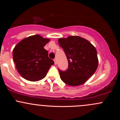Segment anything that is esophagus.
Instances as JSON below:
<instances>
[{
	"label": "esophagus",
	"instance_id": "esophagus-1",
	"mask_svg": "<svg viewBox=\"0 0 120 120\" xmlns=\"http://www.w3.org/2000/svg\"><path fill=\"white\" fill-rule=\"evenodd\" d=\"M53 61H54V63H55V65L57 64V59H55L54 60H53Z\"/></svg>",
	"mask_w": 120,
	"mask_h": 120
}]
</instances>
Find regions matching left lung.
I'll use <instances>...</instances> for the list:
<instances>
[{
	"label": "left lung",
	"mask_w": 120,
	"mask_h": 120,
	"mask_svg": "<svg viewBox=\"0 0 120 120\" xmlns=\"http://www.w3.org/2000/svg\"><path fill=\"white\" fill-rule=\"evenodd\" d=\"M58 41L68 61V69L65 71L59 69L61 80L71 86L86 82L98 66L95 47L87 40L78 36L61 38Z\"/></svg>",
	"instance_id": "obj_1"
}]
</instances>
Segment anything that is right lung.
<instances>
[{"label":"right lung","mask_w":120,"mask_h":120,"mask_svg":"<svg viewBox=\"0 0 120 120\" xmlns=\"http://www.w3.org/2000/svg\"><path fill=\"white\" fill-rule=\"evenodd\" d=\"M49 39L40 35L24 38L15 47L13 59L19 74L26 80L38 81L45 77L54 62L44 46Z\"/></svg>","instance_id":"obj_1"}]
</instances>
